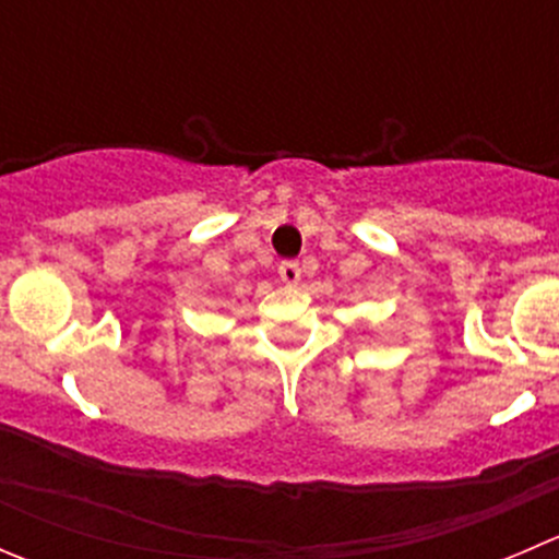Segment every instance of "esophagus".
Instances as JSON below:
<instances>
[{
  "label": "esophagus",
  "mask_w": 559,
  "mask_h": 559,
  "mask_svg": "<svg viewBox=\"0 0 559 559\" xmlns=\"http://www.w3.org/2000/svg\"><path fill=\"white\" fill-rule=\"evenodd\" d=\"M278 275H281V281H284V284L295 286L297 281H300L302 270H300V264L292 262V259H286V262H281V264H278Z\"/></svg>",
  "instance_id": "obj_1"
}]
</instances>
